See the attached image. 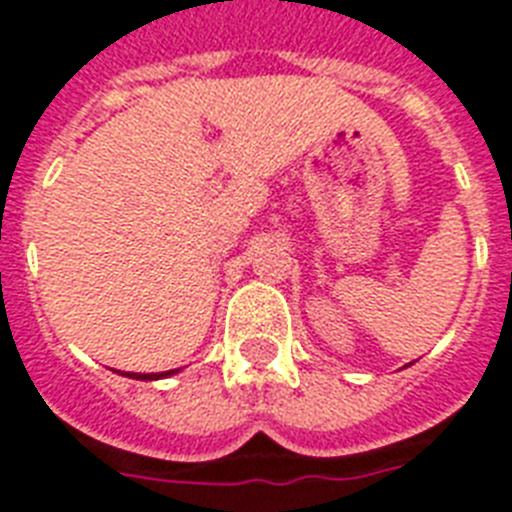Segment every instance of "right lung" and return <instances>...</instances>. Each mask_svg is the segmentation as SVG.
Instances as JSON below:
<instances>
[{
    "instance_id": "right-lung-1",
    "label": "right lung",
    "mask_w": 512,
    "mask_h": 512,
    "mask_svg": "<svg viewBox=\"0 0 512 512\" xmlns=\"http://www.w3.org/2000/svg\"><path fill=\"white\" fill-rule=\"evenodd\" d=\"M170 374H175V371H162V374H128V377H133V379H162V377H170Z\"/></svg>"
}]
</instances>
